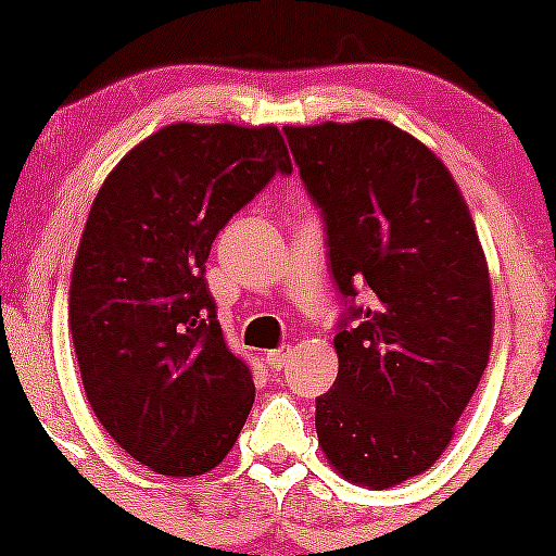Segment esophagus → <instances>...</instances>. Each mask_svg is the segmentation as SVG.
Returning a JSON list of instances; mask_svg holds the SVG:
<instances>
[{"instance_id":"34e87169","label":"esophagus","mask_w":556,"mask_h":556,"mask_svg":"<svg viewBox=\"0 0 556 556\" xmlns=\"http://www.w3.org/2000/svg\"><path fill=\"white\" fill-rule=\"evenodd\" d=\"M288 361H290L288 346H282V350H274L266 355V363L274 368V371H282V368H288Z\"/></svg>"}]
</instances>
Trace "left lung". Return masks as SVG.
Here are the masks:
<instances>
[{
  "instance_id": "8db88e82",
  "label": "left lung",
  "mask_w": 556,
  "mask_h": 556,
  "mask_svg": "<svg viewBox=\"0 0 556 556\" xmlns=\"http://www.w3.org/2000/svg\"><path fill=\"white\" fill-rule=\"evenodd\" d=\"M325 215L328 255L352 309L333 346L339 377L317 397L330 468L366 490L425 473L446 452L492 350L490 268L444 161L377 117L285 126Z\"/></svg>"
}]
</instances>
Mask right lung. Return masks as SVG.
<instances>
[{"instance_id":"obj_1","label":"right lung","mask_w":556,"mask_h":556,"mask_svg":"<svg viewBox=\"0 0 556 556\" xmlns=\"http://www.w3.org/2000/svg\"><path fill=\"white\" fill-rule=\"evenodd\" d=\"M277 172H293L277 126L172 123L117 161L88 212L70 285L77 366L106 433L155 473H210L242 433L255 384L204 266Z\"/></svg>"}]
</instances>
